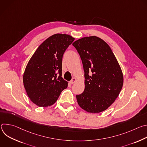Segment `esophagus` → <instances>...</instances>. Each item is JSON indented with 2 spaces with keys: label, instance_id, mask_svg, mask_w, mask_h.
I'll use <instances>...</instances> for the list:
<instances>
[{
  "label": "esophagus",
  "instance_id": "obj_1",
  "mask_svg": "<svg viewBox=\"0 0 147 147\" xmlns=\"http://www.w3.org/2000/svg\"><path fill=\"white\" fill-rule=\"evenodd\" d=\"M76 81H77V78H75V77H74V78H73L72 80L70 81V82L71 84H74V82H76Z\"/></svg>",
  "mask_w": 147,
  "mask_h": 147
}]
</instances>
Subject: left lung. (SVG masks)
Listing matches in <instances>:
<instances>
[{"label":"left lung","mask_w":147,"mask_h":147,"mask_svg":"<svg viewBox=\"0 0 147 147\" xmlns=\"http://www.w3.org/2000/svg\"><path fill=\"white\" fill-rule=\"evenodd\" d=\"M73 45L85 73L84 91L76 95L79 106L92 113L105 111L117 98L123 84L121 69L115 55L105 42L95 36L79 39Z\"/></svg>","instance_id":"obj_1"}]
</instances>
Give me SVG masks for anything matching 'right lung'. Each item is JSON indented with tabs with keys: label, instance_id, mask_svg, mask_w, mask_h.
I'll use <instances>...</instances> for the list:
<instances>
[{
	"label": "right lung",
	"instance_id": "1",
	"mask_svg": "<svg viewBox=\"0 0 147 147\" xmlns=\"http://www.w3.org/2000/svg\"><path fill=\"white\" fill-rule=\"evenodd\" d=\"M74 38L54 34L42 43L29 60L23 75L27 95L38 107L52 105L68 82L62 78V58Z\"/></svg>",
	"mask_w": 147,
	"mask_h": 147
}]
</instances>
